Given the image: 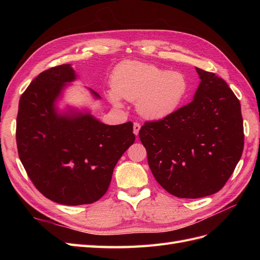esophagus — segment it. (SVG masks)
Listing matches in <instances>:
<instances>
[{
  "instance_id": "obj_1",
  "label": "esophagus",
  "mask_w": 260,
  "mask_h": 260,
  "mask_svg": "<svg viewBox=\"0 0 260 260\" xmlns=\"http://www.w3.org/2000/svg\"><path fill=\"white\" fill-rule=\"evenodd\" d=\"M141 129V124L139 122H135L133 123V133H135L136 136L139 135V131Z\"/></svg>"
}]
</instances>
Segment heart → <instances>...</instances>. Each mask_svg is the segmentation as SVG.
I'll return each instance as SVG.
<instances>
[{
  "instance_id": "1",
  "label": "heart",
  "mask_w": 260,
  "mask_h": 260,
  "mask_svg": "<svg viewBox=\"0 0 260 260\" xmlns=\"http://www.w3.org/2000/svg\"><path fill=\"white\" fill-rule=\"evenodd\" d=\"M113 90L106 93L111 103L121 106V99L136 101L137 112L149 120L174 114L184 101L188 83L179 72H167L143 61H124L112 77Z\"/></svg>"
}]
</instances>
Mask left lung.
I'll use <instances>...</instances> for the list:
<instances>
[{"label":"left lung","instance_id":"obj_1","mask_svg":"<svg viewBox=\"0 0 260 260\" xmlns=\"http://www.w3.org/2000/svg\"><path fill=\"white\" fill-rule=\"evenodd\" d=\"M196 72L201 82L191 103L139 132L156 181L181 199L221 190L244 147L240 101L214 73Z\"/></svg>","mask_w":260,"mask_h":260}]
</instances>
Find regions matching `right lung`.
I'll return each instance as SVG.
<instances>
[{
    "label": "right lung",
    "mask_w": 260,
    "mask_h": 260,
    "mask_svg": "<svg viewBox=\"0 0 260 260\" xmlns=\"http://www.w3.org/2000/svg\"><path fill=\"white\" fill-rule=\"evenodd\" d=\"M76 79L70 64L41 73L22 93L16 124L28 177L45 198L70 206L92 204L106 193L116 164L136 140L131 121L109 125L88 111H59L62 91Z\"/></svg>",
    "instance_id": "right-lung-1"
}]
</instances>
